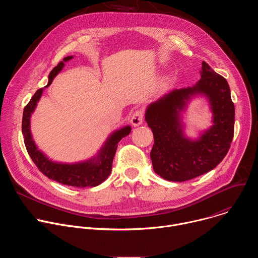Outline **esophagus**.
<instances>
[{"label": "esophagus", "mask_w": 258, "mask_h": 258, "mask_svg": "<svg viewBox=\"0 0 258 258\" xmlns=\"http://www.w3.org/2000/svg\"><path fill=\"white\" fill-rule=\"evenodd\" d=\"M143 119H144V111L141 109H138L136 110V111L134 112V114L132 115V118H131V122L134 126H138L140 124H142L143 122Z\"/></svg>", "instance_id": "1"}]
</instances>
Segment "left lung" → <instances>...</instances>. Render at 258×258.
Here are the masks:
<instances>
[{
  "instance_id": "obj_1",
  "label": "left lung",
  "mask_w": 258,
  "mask_h": 258,
  "mask_svg": "<svg viewBox=\"0 0 258 258\" xmlns=\"http://www.w3.org/2000/svg\"><path fill=\"white\" fill-rule=\"evenodd\" d=\"M196 93L209 98L214 125L198 141H190L182 135L179 114L186 101ZM145 119L154 136L150 152L154 171L170 181L197 177L222 162L231 147L235 106L229 84L203 61L201 79L197 85L165 94L148 106Z\"/></svg>"
}]
</instances>
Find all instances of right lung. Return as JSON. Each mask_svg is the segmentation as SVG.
Wrapping results in <instances>:
<instances>
[{
	"mask_svg": "<svg viewBox=\"0 0 258 258\" xmlns=\"http://www.w3.org/2000/svg\"><path fill=\"white\" fill-rule=\"evenodd\" d=\"M70 59H72V56L65 57L63 61L58 63V65L53 68L49 75V83L46 87H49L52 84L54 78L62 70L64 62ZM42 93L43 89L36 91L23 110L22 134L24 136V144L26 150L31 160L43 174L53 180L63 183V185L77 188L96 187L100 185L110 174L113 158L117 149V144L122 138L126 137L131 133V126H125L110 136L104 147L101 149V152L98 154L97 158L75 164H63L53 162L49 160L36 148L29 130L30 115L33 112L36 103L39 102Z\"/></svg>",
	"mask_w": 258,
	"mask_h": 258,
	"instance_id": "add662e5",
	"label": "right lung"
}]
</instances>
